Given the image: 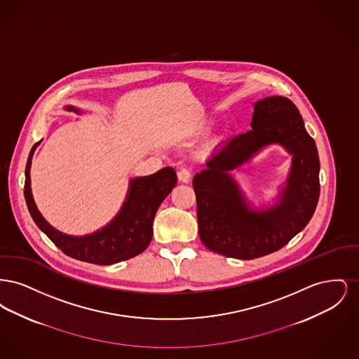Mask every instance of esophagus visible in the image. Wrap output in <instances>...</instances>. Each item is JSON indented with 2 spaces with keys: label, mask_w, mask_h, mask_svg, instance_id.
<instances>
[{
  "label": "esophagus",
  "mask_w": 359,
  "mask_h": 359,
  "mask_svg": "<svg viewBox=\"0 0 359 359\" xmlns=\"http://www.w3.org/2000/svg\"><path fill=\"white\" fill-rule=\"evenodd\" d=\"M177 179L183 183H188L191 179V171L187 168H182L180 171L177 172Z\"/></svg>",
  "instance_id": "obj_1"
}]
</instances>
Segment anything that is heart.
<instances>
[{"mask_svg": "<svg viewBox=\"0 0 359 359\" xmlns=\"http://www.w3.org/2000/svg\"><path fill=\"white\" fill-rule=\"evenodd\" d=\"M208 129H210V126H208L205 122H202V123H199L198 126L194 128V133L201 135V133H205Z\"/></svg>", "mask_w": 359, "mask_h": 359, "instance_id": "b5f03b06", "label": "heart"}]
</instances>
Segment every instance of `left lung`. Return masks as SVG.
Instances as JSON below:
<instances>
[{
	"mask_svg": "<svg viewBox=\"0 0 359 359\" xmlns=\"http://www.w3.org/2000/svg\"><path fill=\"white\" fill-rule=\"evenodd\" d=\"M253 106L252 129L221 145L192 182L203 245L238 259L266 256L285 246L307 226L320 194L316 144L297 107L285 97H268ZM273 143L292 156L290 173L276 203L258 210L247 202L231 171Z\"/></svg>",
	"mask_w": 359,
	"mask_h": 359,
	"instance_id": "8db88e82",
	"label": "left lung"
}]
</instances>
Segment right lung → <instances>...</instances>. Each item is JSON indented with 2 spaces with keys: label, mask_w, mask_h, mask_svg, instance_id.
Here are the masks:
<instances>
[{
  "label": "right lung",
  "mask_w": 359,
  "mask_h": 359,
  "mask_svg": "<svg viewBox=\"0 0 359 359\" xmlns=\"http://www.w3.org/2000/svg\"><path fill=\"white\" fill-rule=\"evenodd\" d=\"M66 110L82 114L81 109L67 106ZM36 142L25 167L24 196L37 227L69 257L95 265H111L142 253L152 241L154 215L161 202L176 186V172L165 167L149 176L129 182L128 195L118 214L102 229L87 236L65 234L47 222L34 203L31 189V164Z\"/></svg>",
  "instance_id": "obj_1"
}]
</instances>
